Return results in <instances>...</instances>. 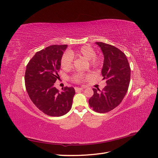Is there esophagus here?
<instances>
[{"label":"esophagus","mask_w":158,"mask_h":158,"mask_svg":"<svg viewBox=\"0 0 158 158\" xmlns=\"http://www.w3.org/2000/svg\"><path fill=\"white\" fill-rule=\"evenodd\" d=\"M84 89V88H78V87H76L75 88V90L76 92H79V91H82Z\"/></svg>","instance_id":"1"}]
</instances>
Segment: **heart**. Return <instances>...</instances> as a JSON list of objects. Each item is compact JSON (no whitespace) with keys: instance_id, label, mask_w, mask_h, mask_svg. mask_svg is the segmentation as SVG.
I'll return each mask as SVG.
<instances>
[{"instance_id":"1","label":"heart","mask_w":158,"mask_h":158,"mask_svg":"<svg viewBox=\"0 0 158 158\" xmlns=\"http://www.w3.org/2000/svg\"><path fill=\"white\" fill-rule=\"evenodd\" d=\"M95 51L92 47L84 45L77 50H70L62 56L60 60L61 66L64 70L70 69L73 63L74 56H82L89 60L90 65L93 67H97L100 64V60L97 58ZM87 78V76L83 74H77L74 76L73 79L76 82H82Z\"/></svg>"}]
</instances>
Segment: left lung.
Listing matches in <instances>:
<instances>
[{
  "label": "left lung",
  "mask_w": 158,
  "mask_h": 158,
  "mask_svg": "<svg viewBox=\"0 0 158 158\" xmlns=\"http://www.w3.org/2000/svg\"><path fill=\"white\" fill-rule=\"evenodd\" d=\"M95 44L103 55L102 74L107 85L102 91L93 88L89 105L94 111L103 113L117 107L125 96L130 84L131 68L125 53L117 47L102 42Z\"/></svg>",
  "instance_id": "left-lung-1"
}]
</instances>
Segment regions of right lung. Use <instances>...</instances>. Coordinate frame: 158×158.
<instances>
[{
	"label": "right lung",
	"mask_w": 158,
	"mask_h": 158,
	"mask_svg": "<svg viewBox=\"0 0 158 158\" xmlns=\"http://www.w3.org/2000/svg\"><path fill=\"white\" fill-rule=\"evenodd\" d=\"M67 45H53L37 52L26 66L25 84L32 102L47 115L60 117L71 109L74 88L64 87L61 92L54 84L59 78L60 60Z\"/></svg>",
	"instance_id": "right-lung-1"
}]
</instances>
